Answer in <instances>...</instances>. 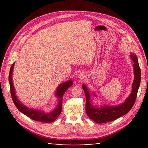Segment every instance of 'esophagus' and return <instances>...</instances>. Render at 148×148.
<instances>
[{
  "label": "esophagus",
  "mask_w": 148,
  "mask_h": 148,
  "mask_svg": "<svg viewBox=\"0 0 148 148\" xmlns=\"http://www.w3.org/2000/svg\"><path fill=\"white\" fill-rule=\"evenodd\" d=\"M78 77L80 78V79H83V74H79L78 75Z\"/></svg>",
  "instance_id": "1"
}]
</instances>
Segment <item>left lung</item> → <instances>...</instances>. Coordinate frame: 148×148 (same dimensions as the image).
Masks as SVG:
<instances>
[{
  "label": "left lung",
  "instance_id": "obj_1",
  "mask_svg": "<svg viewBox=\"0 0 148 148\" xmlns=\"http://www.w3.org/2000/svg\"><path fill=\"white\" fill-rule=\"evenodd\" d=\"M131 59L134 63L133 67L135 73V79L132 84V92L126 101L121 105L115 107L102 106L101 108L95 107L92 105L90 95L87 88L84 84L82 85L86 96V114L88 117L95 122L104 123L117 119L123 115L127 114L135 104L138 88L140 87L141 82V70L138 64L137 57L134 53L131 55ZM94 95L95 96V94Z\"/></svg>",
  "mask_w": 148,
  "mask_h": 148
}]
</instances>
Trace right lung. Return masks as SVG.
<instances>
[{"label": "right lung", "mask_w": 148, "mask_h": 148, "mask_svg": "<svg viewBox=\"0 0 148 148\" xmlns=\"http://www.w3.org/2000/svg\"><path fill=\"white\" fill-rule=\"evenodd\" d=\"M14 64H13L11 66L10 70L9 77H8V80H9L10 87V93L12 100L14 102V104L16 107V108L18 109L21 112L24 114L25 115L27 116L31 119L39 121V122H44V123H51L55 121L57 117H59L62 112V96L65 91L68 89L71 85L73 84V82L70 80L69 82L62 83L60 86L57 88L56 91V95L59 98V104L57 107V108L51 112L49 114H45L42 111H38L34 109H28V107L24 106L23 104H21V102L17 99L15 95V89L13 87V84L12 82V71L13 69Z\"/></svg>", "instance_id": "right-lung-1"}]
</instances>
